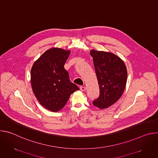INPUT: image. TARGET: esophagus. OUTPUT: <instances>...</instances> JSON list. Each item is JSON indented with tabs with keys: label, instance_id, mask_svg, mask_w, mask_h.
<instances>
[{
	"label": "esophagus",
	"instance_id": "34e87169",
	"mask_svg": "<svg viewBox=\"0 0 158 158\" xmlns=\"http://www.w3.org/2000/svg\"><path fill=\"white\" fill-rule=\"evenodd\" d=\"M80 89H81V91H85V90H86V87H85V86H81L80 87Z\"/></svg>",
	"mask_w": 158,
	"mask_h": 158
}]
</instances>
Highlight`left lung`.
I'll use <instances>...</instances> for the list:
<instances>
[{"mask_svg": "<svg viewBox=\"0 0 158 158\" xmlns=\"http://www.w3.org/2000/svg\"><path fill=\"white\" fill-rule=\"evenodd\" d=\"M91 56L100 93L93 104L99 109H106L118 101L124 92L127 77L126 67L120 57L111 52L91 50Z\"/></svg>", "mask_w": 158, "mask_h": 158, "instance_id": "obj_1", "label": "left lung"}]
</instances>
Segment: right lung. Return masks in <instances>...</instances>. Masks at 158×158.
<instances>
[{
    "mask_svg": "<svg viewBox=\"0 0 158 158\" xmlns=\"http://www.w3.org/2000/svg\"><path fill=\"white\" fill-rule=\"evenodd\" d=\"M71 51L52 48L45 52L33 64L31 85L33 93L46 109L57 112L67 103L71 94L79 90L72 83L64 64Z\"/></svg>",
    "mask_w": 158,
    "mask_h": 158,
    "instance_id": "obj_1",
    "label": "right lung"
}]
</instances>
